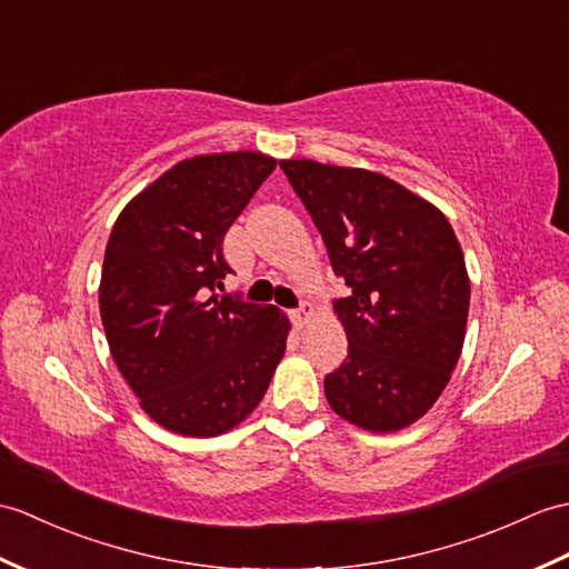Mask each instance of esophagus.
Masks as SVG:
<instances>
[{
	"instance_id": "esophagus-1",
	"label": "esophagus",
	"mask_w": 569,
	"mask_h": 569,
	"mask_svg": "<svg viewBox=\"0 0 569 569\" xmlns=\"http://www.w3.org/2000/svg\"><path fill=\"white\" fill-rule=\"evenodd\" d=\"M315 315V308L310 306V302H302V306L298 310L290 312V320H293L296 327H306L310 322V317Z\"/></svg>"
}]
</instances>
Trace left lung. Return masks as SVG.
I'll use <instances>...</instances> for the list:
<instances>
[{
  "label": "left lung",
  "instance_id": "1",
  "mask_svg": "<svg viewBox=\"0 0 569 569\" xmlns=\"http://www.w3.org/2000/svg\"><path fill=\"white\" fill-rule=\"evenodd\" d=\"M351 293L335 300L347 359L325 376L339 417L398 431L439 400L463 349L470 281L451 222L382 174L281 162Z\"/></svg>",
  "mask_w": 569,
  "mask_h": 569
}]
</instances>
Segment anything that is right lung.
Masks as SVG:
<instances>
[{
    "mask_svg": "<svg viewBox=\"0 0 569 569\" xmlns=\"http://www.w3.org/2000/svg\"><path fill=\"white\" fill-rule=\"evenodd\" d=\"M276 160H183L126 206L106 244L99 308L118 371L157 425L216 436L252 412L283 359L273 306L216 296L232 273L222 240Z\"/></svg>",
    "mask_w": 569,
    "mask_h": 569,
    "instance_id": "1",
    "label": "right lung"
}]
</instances>
